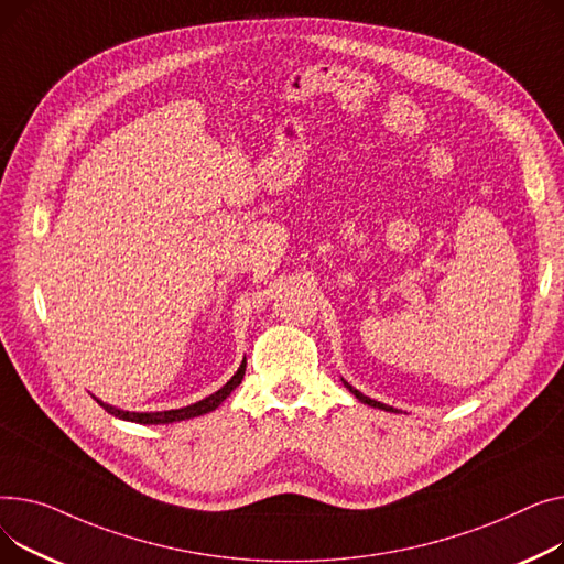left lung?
Masks as SVG:
<instances>
[{
	"label": "left lung",
	"mask_w": 564,
	"mask_h": 564,
	"mask_svg": "<svg viewBox=\"0 0 564 564\" xmlns=\"http://www.w3.org/2000/svg\"><path fill=\"white\" fill-rule=\"evenodd\" d=\"M344 384H346V389L355 395L357 401H361V403H367V405H371V408H378V410H384V412H395L393 408H389V405H384V403H378V401H373V399H369V395H364L361 391H357L352 384H348L346 380H344Z\"/></svg>",
	"instance_id": "1"
}]
</instances>
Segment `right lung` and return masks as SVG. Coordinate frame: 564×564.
<instances>
[{"label": "right lung", "mask_w": 564, "mask_h": 564, "mask_svg": "<svg viewBox=\"0 0 564 564\" xmlns=\"http://www.w3.org/2000/svg\"><path fill=\"white\" fill-rule=\"evenodd\" d=\"M243 376H246V359L241 361L239 371H237L235 376H231V378L227 380V384H223L216 393L207 395V399L197 401V403H193V405L180 408V410H165V412H127V410H118V408H113V405H107V403H102L99 399H95V401H97L99 405H102L109 414H113V416H118V419H122V421L148 423V425H150V423H175V421H184V419H193V416H203V414L216 410V408L227 399V395L241 384Z\"/></svg>", "instance_id": "add662e5"}]
</instances>
